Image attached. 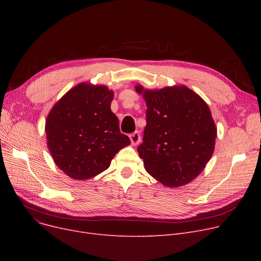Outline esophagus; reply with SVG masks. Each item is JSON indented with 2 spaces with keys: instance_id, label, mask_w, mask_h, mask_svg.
I'll return each mask as SVG.
<instances>
[{
  "instance_id": "1",
  "label": "esophagus",
  "mask_w": 261,
  "mask_h": 261,
  "mask_svg": "<svg viewBox=\"0 0 261 261\" xmlns=\"http://www.w3.org/2000/svg\"><path fill=\"white\" fill-rule=\"evenodd\" d=\"M129 138H130L131 144H132L133 146H136V145H138V144L141 142V134H140V132H138V131L132 133V134H130Z\"/></svg>"
}]
</instances>
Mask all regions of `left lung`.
Listing matches in <instances>:
<instances>
[{"mask_svg": "<svg viewBox=\"0 0 261 261\" xmlns=\"http://www.w3.org/2000/svg\"><path fill=\"white\" fill-rule=\"evenodd\" d=\"M135 91L147 106L144 142L138 148L146 171L171 188L195 180L215 150L217 127L207 103L181 85L158 90L136 85Z\"/></svg>", "mask_w": 261, "mask_h": 261, "instance_id": "left-lung-1", "label": "left lung"}]
</instances>
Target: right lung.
I'll list each match as a JSON object with an SVG mask.
<instances>
[{
    "instance_id": "1",
    "label": "right lung",
    "mask_w": 261,
    "mask_h": 261,
    "mask_svg": "<svg viewBox=\"0 0 261 261\" xmlns=\"http://www.w3.org/2000/svg\"><path fill=\"white\" fill-rule=\"evenodd\" d=\"M114 92L81 82L54 105L45 121L47 148L67 176L89 180L107 170L120 149L130 145L111 111Z\"/></svg>"
}]
</instances>
